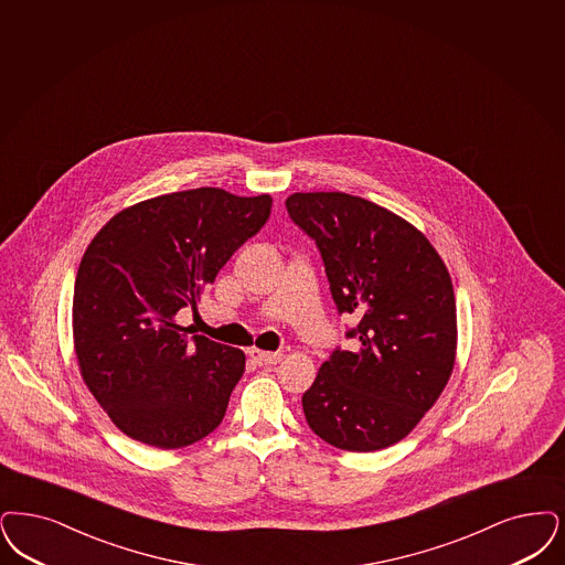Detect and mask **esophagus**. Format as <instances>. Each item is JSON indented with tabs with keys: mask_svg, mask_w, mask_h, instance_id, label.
<instances>
[{
	"mask_svg": "<svg viewBox=\"0 0 565 565\" xmlns=\"http://www.w3.org/2000/svg\"><path fill=\"white\" fill-rule=\"evenodd\" d=\"M249 360L256 363V365H277V363L281 362V353H269V351H260V349H249L248 351Z\"/></svg>",
	"mask_w": 565,
	"mask_h": 565,
	"instance_id": "1",
	"label": "esophagus"
}]
</instances>
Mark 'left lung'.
Masks as SVG:
<instances>
[{
  "label": "left lung",
  "mask_w": 565,
  "mask_h": 565,
  "mask_svg": "<svg viewBox=\"0 0 565 565\" xmlns=\"http://www.w3.org/2000/svg\"><path fill=\"white\" fill-rule=\"evenodd\" d=\"M288 214L321 254L344 339L302 395L311 430L340 450L402 441L437 402L456 355L450 273L397 214L347 193H294Z\"/></svg>",
  "instance_id": "obj_1"
}]
</instances>
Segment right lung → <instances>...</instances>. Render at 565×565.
<instances>
[{
    "instance_id": "right-lung-1",
    "label": "right lung",
    "mask_w": 565,
    "mask_h": 565,
    "mask_svg": "<svg viewBox=\"0 0 565 565\" xmlns=\"http://www.w3.org/2000/svg\"><path fill=\"white\" fill-rule=\"evenodd\" d=\"M269 195L200 186L115 214L86 249L73 292V337L92 395L128 437L161 450L203 439L225 418L246 355L188 337L191 307L271 214Z\"/></svg>"
}]
</instances>
